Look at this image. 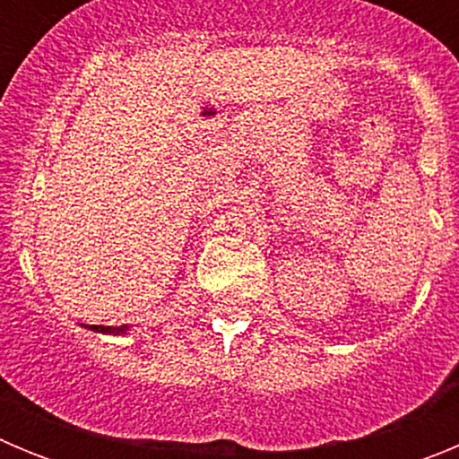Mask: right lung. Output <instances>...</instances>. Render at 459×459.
I'll list each match as a JSON object with an SVG mask.
<instances>
[{
  "mask_svg": "<svg viewBox=\"0 0 459 459\" xmlns=\"http://www.w3.org/2000/svg\"><path fill=\"white\" fill-rule=\"evenodd\" d=\"M87 328H91V331H100V333H124L126 328L128 326H87Z\"/></svg>",
  "mask_w": 459,
  "mask_h": 459,
  "instance_id": "right-lung-1",
  "label": "right lung"
}]
</instances>
